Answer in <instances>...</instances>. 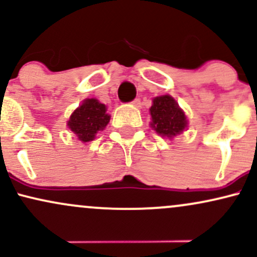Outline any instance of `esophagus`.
Segmentation results:
<instances>
[{
    "label": "esophagus",
    "instance_id": "esophagus-1",
    "mask_svg": "<svg viewBox=\"0 0 257 257\" xmlns=\"http://www.w3.org/2000/svg\"><path fill=\"white\" fill-rule=\"evenodd\" d=\"M132 105H133V106H135V107H140V105H141L140 99H135V100H133V101H132Z\"/></svg>",
    "mask_w": 257,
    "mask_h": 257
}]
</instances>
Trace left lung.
Instances as JSON below:
<instances>
[{
	"label": "left lung",
	"instance_id": "8db88e82",
	"mask_svg": "<svg viewBox=\"0 0 257 257\" xmlns=\"http://www.w3.org/2000/svg\"><path fill=\"white\" fill-rule=\"evenodd\" d=\"M152 102L150 108L152 122L150 124L159 135L172 139L181 134L187 128L185 112L180 108L173 96L168 94L156 96Z\"/></svg>",
	"mask_w": 257,
	"mask_h": 257
}]
</instances>
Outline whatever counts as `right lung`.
Returning a JSON list of instances; mask_svg holds the SVG:
<instances>
[{
	"label": "right lung",
	"instance_id": "1",
	"mask_svg": "<svg viewBox=\"0 0 257 257\" xmlns=\"http://www.w3.org/2000/svg\"><path fill=\"white\" fill-rule=\"evenodd\" d=\"M110 122V114L106 113V106L96 99H85L70 116L67 126L82 143L95 139L96 133L104 131Z\"/></svg>",
	"mask_w": 257,
	"mask_h": 257
}]
</instances>
